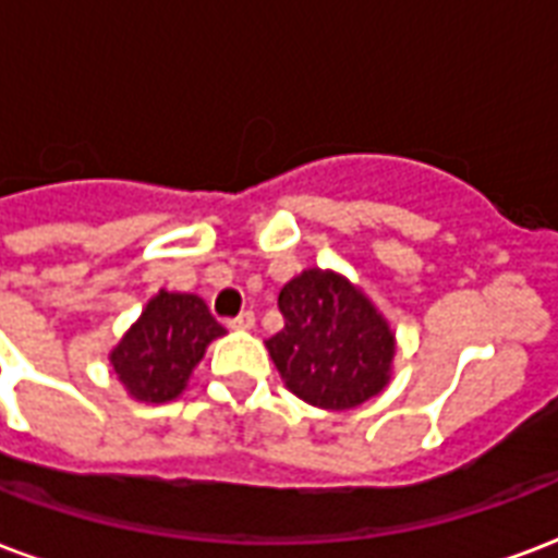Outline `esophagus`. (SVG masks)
Listing matches in <instances>:
<instances>
[{"mask_svg":"<svg viewBox=\"0 0 558 558\" xmlns=\"http://www.w3.org/2000/svg\"><path fill=\"white\" fill-rule=\"evenodd\" d=\"M254 322H257V319H254V313L242 311L236 316V319H230V322H227V325H230L233 331H251V328H254Z\"/></svg>","mask_w":558,"mask_h":558,"instance_id":"1","label":"esophagus"}]
</instances>
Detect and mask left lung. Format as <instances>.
Listing matches in <instances>:
<instances>
[{
	"label": "left lung",
	"mask_w": 558,
	"mask_h": 558,
	"mask_svg": "<svg viewBox=\"0 0 558 558\" xmlns=\"http://www.w3.org/2000/svg\"><path fill=\"white\" fill-rule=\"evenodd\" d=\"M283 328L266 349L292 393L328 411L363 405L390 381L393 333L361 290L307 268L278 295Z\"/></svg>",
	"instance_id": "1"
}]
</instances>
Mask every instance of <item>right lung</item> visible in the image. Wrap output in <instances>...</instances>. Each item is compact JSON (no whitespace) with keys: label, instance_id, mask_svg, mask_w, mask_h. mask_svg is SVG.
Masks as SVG:
<instances>
[{"label":"right lung","instance_id":"1","mask_svg":"<svg viewBox=\"0 0 558 558\" xmlns=\"http://www.w3.org/2000/svg\"><path fill=\"white\" fill-rule=\"evenodd\" d=\"M221 333L225 328L197 295L162 290L118 342L111 366L138 402H171Z\"/></svg>","mask_w":558,"mask_h":558}]
</instances>
